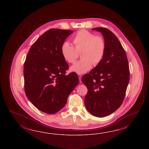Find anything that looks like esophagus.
I'll use <instances>...</instances> for the list:
<instances>
[{
	"mask_svg": "<svg viewBox=\"0 0 149 149\" xmlns=\"http://www.w3.org/2000/svg\"><path fill=\"white\" fill-rule=\"evenodd\" d=\"M78 77H79V81L80 82H81V75L80 74H78Z\"/></svg>",
	"mask_w": 149,
	"mask_h": 149,
	"instance_id": "1",
	"label": "esophagus"
}]
</instances>
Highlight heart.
<instances>
[{
  "label": "heart",
  "instance_id": "obj_1",
  "mask_svg": "<svg viewBox=\"0 0 149 149\" xmlns=\"http://www.w3.org/2000/svg\"><path fill=\"white\" fill-rule=\"evenodd\" d=\"M74 47L68 42L61 46V54L68 63L75 62L81 53V59L70 67V70L80 74L90 69L93 65L98 64L103 58L106 44L104 38L87 30L82 29L77 32L72 38Z\"/></svg>",
  "mask_w": 149,
  "mask_h": 149
}]
</instances>
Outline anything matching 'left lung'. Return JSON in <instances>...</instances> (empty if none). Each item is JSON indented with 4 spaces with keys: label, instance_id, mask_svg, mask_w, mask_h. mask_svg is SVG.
Here are the masks:
<instances>
[{
    "label": "left lung",
    "instance_id": "left-lung-1",
    "mask_svg": "<svg viewBox=\"0 0 149 149\" xmlns=\"http://www.w3.org/2000/svg\"><path fill=\"white\" fill-rule=\"evenodd\" d=\"M100 32L106 44L102 61L81 80L87 88L85 105L96 117L110 115L121 105L130 81V69L125 50L113 32L103 27Z\"/></svg>",
    "mask_w": 149,
    "mask_h": 149
}]
</instances>
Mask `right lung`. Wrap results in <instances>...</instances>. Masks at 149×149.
Returning <instances> with one entry per match:
<instances>
[{
    "instance_id": "obj_1",
    "label": "right lung",
    "mask_w": 149,
    "mask_h": 149,
    "mask_svg": "<svg viewBox=\"0 0 149 149\" xmlns=\"http://www.w3.org/2000/svg\"><path fill=\"white\" fill-rule=\"evenodd\" d=\"M72 31L52 28L32 45L24 63V91L28 99L44 113L53 114L67 103L79 83L77 73L66 75L69 65L61 46Z\"/></svg>"
}]
</instances>
